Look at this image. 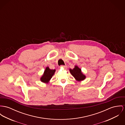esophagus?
Segmentation results:
<instances>
[{
	"instance_id": "34e87169",
	"label": "esophagus",
	"mask_w": 125,
	"mask_h": 125,
	"mask_svg": "<svg viewBox=\"0 0 125 125\" xmlns=\"http://www.w3.org/2000/svg\"><path fill=\"white\" fill-rule=\"evenodd\" d=\"M61 67L63 68H67V66H62Z\"/></svg>"
}]
</instances>
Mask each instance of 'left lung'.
Segmentation results:
<instances>
[{"label": "left lung", "instance_id": "obj_1", "mask_svg": "<svg viewBox=\"0 0 125 125\" xmlns=\"http://www.w3.org/2000/svg\"><path fill=\"white\" fill-rule=\"evenodd\" d=\"M69 71L71 74L73 76L77 81H81L84 80L86 78V76L82 73L81 69L77 66H75L73 69H69Z\"/></svg>", "mask_w": 125, "mask_h": 125}]
</instances>
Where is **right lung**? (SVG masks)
<instances>
[{"label":"right lung","instance_id":"add662e5","mask_svg":"<svg viewBox=\"0 0 125 125\" xmlns=\"http://www.w3.org/2000/svg\"><path fill=\"white\" fill-rule=\"evenodd\" d=\"M56 69H50L48 67H46L44 72L43 74L40 77V81L44 83L48 84L52 76L54 75Z\"/></svg>","mask_w":125,"mask_h":125}]
</instances>
